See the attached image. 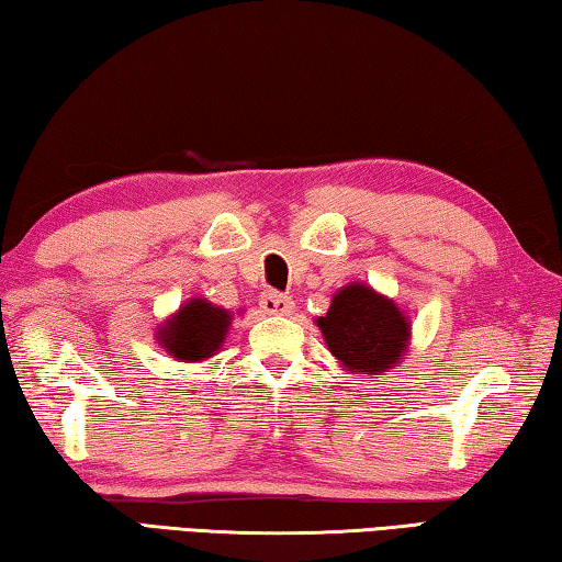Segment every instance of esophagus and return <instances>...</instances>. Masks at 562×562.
<instances>
[{"mask_svg":"<svg viewBox=\"0 0 562 562\" xmlns=\"http://www.w3.org/2000/svg\"><path fill=\"white\" fill-rule=\"evenodd\" d=\"M260 307L262 312H268V315H290L294 302L282 292H265L260 297Z\"/></svg>","mask_w":562,"mask_h":562,"instance_id":"1","label":"esophagus"}]
</instances>
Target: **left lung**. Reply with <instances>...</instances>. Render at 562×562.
<instances>
[{"label": "left lung", "instance_id": "8db88e82", "mask_svg": "<svg viewBox=\"0 0 562 562\" xmlns=\"http://www.w3.org/2000/svg\"><path fill=\"white\" fill-rule=\"evenodd\" d=\"M325 345L347 374L376 376L394 369L412 345V322L398 304L364 282H349L317 317Z\"/></svg>", "mask_w": 562, "mask_h": 562}]
</instances>
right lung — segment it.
Listing matches in <instances>:
<instances>
[{"mask_svg": "<svg viewBox=\"0 0 562 562\" xmlns=\"http://www.w3.org/2000/svg\"><path fill=\"white\" fill-rule=\"evenodd\" d=\"M233 325L227 312L205 297H190L164 325L156 327V341L180 361H205L223 349Z\"/></svg>", "mask_w": 562, "mask_h": 562, "instance_id": "1", "label": "right lung"}]
</instances>
